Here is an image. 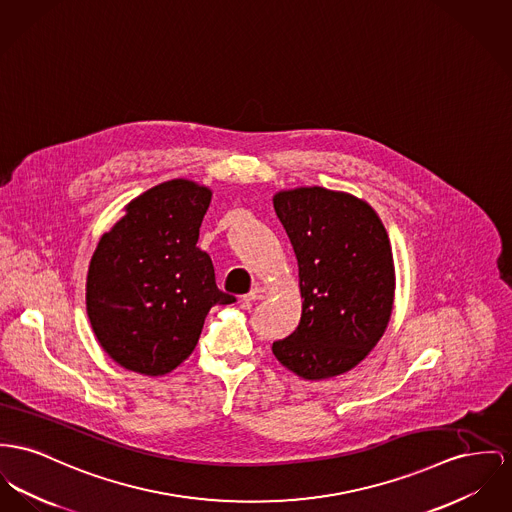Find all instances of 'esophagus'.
I'll return each instance as SVG.
<instances>
[{
	"label": "esophagus",
	"instance_id": "esophagus-1",
	"mask_svg": "<svg viewBox=\"0 0 512 512\" xmlns=\"http://www.w3.org/2000/svg\"><path fill=\"white\" fill-rule=\"evenodd\" d=\"M270 297V291L262 285H256L248 295H246V301H264Z\"/></svg>",
	"mask_w": 512,
	"mask_h": 512
}]
</instances>
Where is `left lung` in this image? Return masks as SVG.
I'll return each mask as SVG.
<instances>
[{"label":"left lung","mask_w":512,"mask_h":512,"mask_svg":"<svg viewBox=\"0 0 512 512\" xmlns=\"http://www.w3.org/2000/svg\"><path fill=\"white\" fill-rule=\"evenodd\" d=\"M273 207L297 258L303 299L297 330L273 341V355L303 380L343 375L373 351L394 310L388 233L373 205L340 190H279Z\"/></svg>","instance_id":"8db88e82"}]
</instances>
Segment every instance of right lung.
Returning a JSON list of instances; mask_svg holds the SVG:
<instances>
[{
	"mask_svg": "<svg viewBox=\"0 0 512 512\" xmlns=\"http://www.w3.org/2000/svg\"><path fill=\"white\" fill-rule=\"evenodd\" d=\"M211 196L188 178L161 182L124 205L97 242L85 283L87 316L120 367L169 375L196 349L209 308L235 303L217 289L211 258L196 246Z\"/></svg>",
	"mask_w": 512,
	"mask_h": 512,
	"instance_id": "add662e5",
	"label": "right lung"
}]
</instances>
